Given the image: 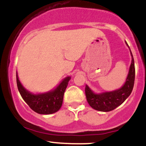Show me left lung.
<instances>
[{"label": "left lung", "mask_w": 146, "mask_h": 146, "mask_svg": "<svg viewBox=\"0 0 146 146\" xmlns=\"http://www.w3.org/2000/svg\"><path fill=\"white\" fill-rule=\"evenodd\" d=\"M126 44L128 45V44ZM132 60L130 66L129 72L123 86L113 92L95 94L86 85L85 94L89 104L95 110L100 111H110L120 106L131 94L135 81V65L133 54L131 51Z\"/></svg>", "instance_id": "8db88e82"}]
</instances>
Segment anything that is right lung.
I'll use <instances>...</instances> for the list:
<instances>
[{
    "instance_id": "add662e5",
    "label": "right lung",
    "mask_w": 146,
    "mask_h": 146,
    "mask_svg": "<svg viewBox=\"0 0 146 146\" xmlns=\"http://www.w3.org/2000/svg\"><path fill=\"white\" fill-rule=\"evenodd\" d=\"M70 79V76L66 77L53 91L33 94L23 86L16 74L17 86L21 96L30 109L40 114H51L60 110L62 104L64 92Z\"/></svg>"
}]
</instances>
